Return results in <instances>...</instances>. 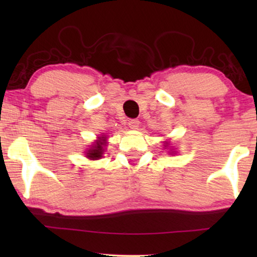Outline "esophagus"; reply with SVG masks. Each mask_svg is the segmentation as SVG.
I'll return each instance as SVG.
<instances>
[{"instance_id":"esophagus-1","label":"esophagus","mask_w":257,"mask_h":257,"mask_svg":"<svg viewBox=\"0 0 257 257\" xmlns=\"http://www.w3.org/2000/svg\"><path fill=\"white\" fill-rule=\"evenodd\" d=\"M139 124H140V121L138 120V119H131V120H128V126H130V128H132V130L138 128Z\"/></svg>"}]
</instances>
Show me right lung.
Masks as SVG:
<instances>
[{
  "instance_id": "obj_1",
  "label": "right lung",
  "mask_w": 257,
  "mask_h": 257,
  "mask_svg": "<svg viewBox=\"0 0 257 257\" xmlns=\"http://www.w3.org/2000/svg\"><path fill=\"white\" fill-rule=\"evenodd\" d=\"M104 142H98L97 145L93 147V149L90 150V152L87 153V157L90 158V159H99L101 157V152H103V145H104Z\"/></svg>"
}]
</instances>
